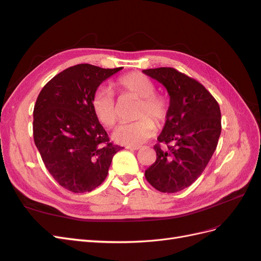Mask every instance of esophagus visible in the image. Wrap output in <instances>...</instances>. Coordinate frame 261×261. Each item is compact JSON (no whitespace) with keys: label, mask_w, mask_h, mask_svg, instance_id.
<instances>
[{"label":"esophagus","mask_w":261,"mask_h":261,"mask_svg":"<svg viewBox=\"0 0 261 261\" xmlns=\"http://www.w3.org/2000/svg\"><path fill=\"white\" fill-rule=\"evenodd\" d=\"M126 148L129 150H139L140 149L139 146H126Z\"/></svg>","instance_id":"obj_1"}]
</instances>
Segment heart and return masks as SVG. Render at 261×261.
<instances>
[{
  "label": "heart",
  "mask_w": 261,
  "mask_h": 261,
  "mask_svg": "<svg viewBox=\"0 0 261 261\" xmlns=\"http://www.w3.org/2000/svg\"><path fill=\"white\" fill-rule=\"evenodd\" d=\"M115 88L123 92L132 93L139 98L136 122L126 123L118 126L113 134V138L118 144L126 146H139L153 136L156 124H163L169 113L167 99L154 93L153 82L138 72L121 76L114 84ZM92 111L98 121L108 128H111L117 122V110L113 94L109 90H99L91 99ZM151 117L153 119L149 118Z\"/></svg>",
  "instance_id": "1"
}]
</instances>
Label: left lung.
Returning <instances> with one entry per match:
<instances>
[{
  "mask_svg": "<svg viewBox=\"0 0 261 261\" xmlns=\"http://www.w3.org/2000/svg\"><path fill=\"white\" fill-rule=\"evenodd\" d=\"M143 72L162 84L170 96L167 121L153 147L156 160L145 176L156 191L176 193L201 175L215 152L221 134L220 107L200 83L175 68Z\"/></svg>",
  "mask_w": 261,
  "mask_h": 261,
  "instance_id": "8db88e82",
  "label": "left lung"
}]
</instances>
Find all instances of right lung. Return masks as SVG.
<instances>
[{
    "mask_svg": "<svg viewBox=\"0 0 261 261\" xmlns=\"http://www.w3.org/2000/svg\"><path fill=\"white\" fill-rule=\"evenodd\" d=\"M123 67L78 64L46 84L34 109V140L46 170L65 189L91 192L108 175L113 145L91 108L100 84Z\"/></svg>",
    "mask_w": 261,
    "mask_h": 261,
    "instance_id": "right-lung-1",
    "label": "right lung"
}]
</instances>
